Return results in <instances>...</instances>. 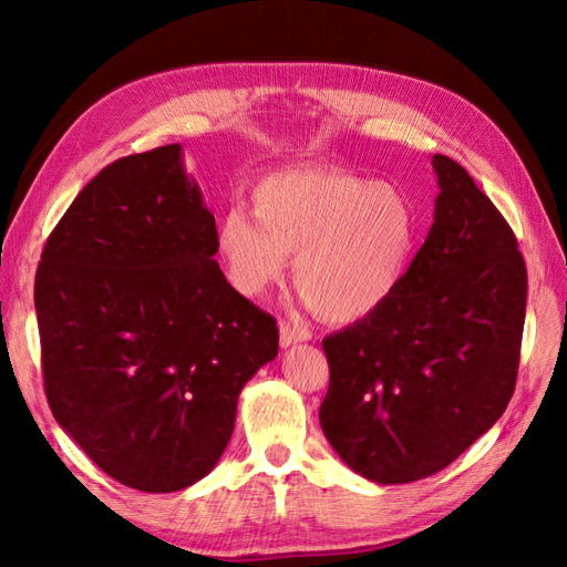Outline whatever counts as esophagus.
I'll list each match as a JSON object with an SVG mask.
<instances>
[{
    "label": "esophagus",
    "instance_id": "34e87169",
    "mask_svg": "<svg viewBox=\"0 0 567 567\" xmlns=\"http://www.w3.org/2000/svg\"><path fill=\"white\" fill-rule=\"evenodd\" d=\"M279 338H281V348H290V346H298V342L310 340L312 333L307 331L305 326L284 319V321L279 323Z\"/></svg>",
    "mask_w": 567,
    "mask_h": 567
}]
</instances>
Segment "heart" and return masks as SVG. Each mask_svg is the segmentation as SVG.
Here are the masks:
<instances>
[{
	"label": "heart",
	"mask_w": 567,
	"mask_h": 567,
	"mask_svg": "<svg viewBox=\"0 0 567 567\" xmlns=\"http://www.w3.org/2000/svg\"><path fill=\"white\" fill-rule=\"evenodd\" d=\"M250 214L217 221L227 281L246 298L279 286L293 257L296 288L331 323L367 319L398 293L419 241V217L402 188L340 167H296L262 177Z\"/></svg>",
	"instance_id": "1"
}]
</instances>
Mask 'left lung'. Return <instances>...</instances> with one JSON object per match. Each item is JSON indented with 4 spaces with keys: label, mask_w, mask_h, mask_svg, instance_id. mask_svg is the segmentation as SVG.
I'll return each instance as SVG.
<instances>
[{
    "label": "left lung",
    "mask_w": 567,
    "mask_h": 567,
    "mask_svg": "<svg viewBox=\"0 0 567 567\" xmlns=\"http://www.w3.org/2000/svg\"><path fill=\"white\" fill-rule=\"evenodd\" d=\"M433 167L435 221L398 293L321 340V431L381 485L450 466L516 390L527 300L516 234L456 161L435 153Z\"/></svg>",
    "instance_id": "obj_1"
}]
</instances>
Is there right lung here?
<instances>
[{
  "instance_id": "right-lung-1",
  "label": "right lung",
  "mask_w": 567,
  "mask_h": 567,
  "mask_svg": "<svg viewBox=\"0 0 567 567\" xmlns=\"http://www.w3.org/2000/svg\"><path fill=\"white\" fill-rule=\"evenodd\" d=\"M182 146L117 158L49 234L35 277L51 414L142 492L208 475L238 392L279 354L277 319L229 286Z\"/></svg>"
}]
</instances>
